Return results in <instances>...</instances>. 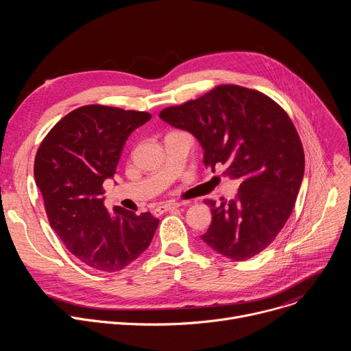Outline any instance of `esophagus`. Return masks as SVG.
Returning a JSON list of instances; mask_svg holds the SVG:
<instances>
[{
    "mask_svg": "<svg viewBox=\"0 0 351 351\" xmlns=\"http://www.w3.org/2000/svg\"><path fill=\"white\" fill-rule=\"evenodd\" d=\"M182 204H179V203H175V202H169V203H167V204H162V206H160V207H157L156 210H154V213L156 214H164V213H167V211H172V210H176V208H179Z\"/></svg>",
    "mask_w": 351,
    "mask_h": 351,
    "instance_id": "obj_1",
    "label": "esophagus"
}]
</instances>
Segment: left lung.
<instances>
[{
  "mask_svg": "<svg viewBox=\"0 0 351 351\" xmlns=\"http://www.w3.org/2000/svg\"><path fill=\"white\" fill-rule=\"evenodd\" d=\"M160 118L191 133L213 172L239 179L236 197L206 199L213 221L202 240L233 261L265 250L289 219L304 176V152L289 115L268 95L222 84L197 99L168 107Z\"/></svg>",
  "mask_w": 351,
  "mask_h": 351,
  "instance_id": "obj_1",
  "label": "left lung"
}]
</instances>
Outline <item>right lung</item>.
<instances>
[{
	"label": "right lung",
	"mask_w": 351,
	"mask_h": 351,
	"mask_svg": "<svg viewBox=\"0 0 351 351\" xmlns=\"http://www.w3.org/2000/svg\"><path fill=\"white\" fill-rule=\"evenodd\" d=\"M152 119L148 112L84 106L64 117L41 141L34 179L49 225L80 263L117 272L152 243L160 219L104 207L106 179L114 178L125 141Z\"/></svg>",
	"instance_id": "right-lung-1"
}]
</instances>
